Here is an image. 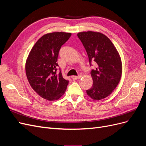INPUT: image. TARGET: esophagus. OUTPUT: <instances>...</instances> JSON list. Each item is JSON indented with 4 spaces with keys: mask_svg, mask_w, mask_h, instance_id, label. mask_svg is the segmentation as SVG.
<instances>
[{
    "mask_svg": "<svg viewBox=\"0 0 146 146\" xmlns=\"http://www.w3.org/2000/svg\"><path fill=\"white\" fill-rule=\"evenodd\" d=\"M82 77V75H79V76H72L71 78L72 79H74V80H78V79L81 78Z\"/></svg>",
    "mask_w": 146,
    "mask_h": 146,
    "instance_id": "34e87169",
    "label": "esophagus"
}]
</instances>
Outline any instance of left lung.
<instances>
[{
  "label": "left lung",
  "instance_id": "obj_1",
  "mask_svg": "<svg viewBox=\"0 0 146 146\" xmlns=\"http://www.w3.org/2000/svg\"><path fill=\"white\" fill-rule=\"evenodd\" d=\"M86 49L91 64H98L91 72L93 84L86 93L95 100L107 98L112 93L120 82L122 64L121 56L111 40L98 32H79L77 34Z\"/></svg>",
  "mask_w": 146,
  "mask_h": 146
}]
</instances>
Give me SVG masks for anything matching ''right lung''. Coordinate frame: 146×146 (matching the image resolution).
<instances>
[{
    "label": "right lung",
    "instance_id": "obj_1",
    "mask_svg": "<svg viewBox=\"0 0 146 146\" xmlns=\"http://www.w3.org/2000/svg\"><path fill=\"white\" fill-rule=\"evenodd\" d=\"M71 36L70 33L53 32L44 35L31 49L25 63V73L33 90L41 98L59 99L69 81L57 74L56 63L61 47Z\"/></svg>",
    "mask_w": 146,
    "mask_h": 146
}]
</instances>
